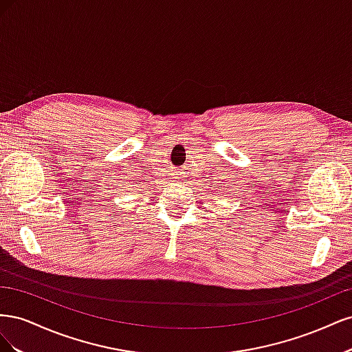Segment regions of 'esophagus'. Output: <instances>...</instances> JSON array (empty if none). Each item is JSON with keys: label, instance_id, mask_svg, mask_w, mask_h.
I'll return each instance as SVG.
<instances>
[{"label": "esophagus", "instance_id": "1", "mask_svg": "<svg viewBox=\"0 0 352 352\" xmlns=\"http://www.w3.org/2000/svg\"><path fill=\"white\" fill-rule=\"evenodd\" d=\"M184 170L185 168H177V170H175V172H173V182H176V184H184L185 182V180H186V173L184 172Z\"/></svg>", "mask_w": 352, "mask_h": 352}]
</instances>
